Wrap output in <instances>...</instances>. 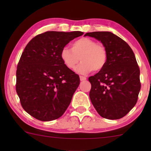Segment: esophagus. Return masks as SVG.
I'll return each mask as SVG.
<instances>
[{"label": "esophagus", "mask_w": 151, "mask_h": 151, "mask_svg": "<svg viewBox=\"0 0 151 151\" xmlns=\"http://www.w3.org/2000/svg\"><path fill=\"white\" fill-rule=\"evenodd\" d=\"M79 78H80V80L81 81H85L86 79V78L85 77H83V76H80L79 77Z\"/></svg>", "instance_id": "34e87169"}]
</instances>
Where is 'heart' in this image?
<instances>
[{"mask_svg":"<svg viewBox=\"0 0 151 151\" xmlns=\"http://www.w3.org/2000/svg\"><path fill=\"white\" fill-rule=\"evenodd\" d=\"M60 58L64 65L70 70H74L79 63L82 61L76 69L79 74H86L93 70L99 71L105 67L107 61V52L106 48L92 39L82 37L74 41L72 49L62 48Z\"/></svg>","mask_w":151,"mask_h":151,"instance_id":"heart-1","label":"heart"}]
</instances>
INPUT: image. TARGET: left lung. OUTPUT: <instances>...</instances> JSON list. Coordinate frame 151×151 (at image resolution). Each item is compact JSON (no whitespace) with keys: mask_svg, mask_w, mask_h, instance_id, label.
<instances>
[{"mask_svg":"<svg viewBox=\"0 0 151 151\" xmlns=\"http://www.w3.org/2000/svg\"><path fill=\"white\" fill-rule=\"evenodd\" d=\"M84 36L101 41L107 52L105 67L89 78L91 103L105 119L125 116L136 105L141 89L139 67L132 49L111 32H87Z\"/></svg>","mask_w":151,"mask_h":151,"instance_id":"left-lung-1","label":"left lung"}]
</instances>
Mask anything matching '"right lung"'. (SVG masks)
<instances>
[{
    "instance_id": "obj_1",
    "label": "right lung",
    "mask_w": 151,
    "mask_h": 151,
    "mask_svg": "<svg viewBox=\"0 0 151 151\" xmlns=\"http://www.w3.org/2000/svg\"><path fill=\"white\" fill-rule=\"evenodd\" d=\"M80 31H47L35 36L22 52L16 71V91L22 108L40 121L61 117L80 79L67 68L60 52Z\"/></svg>"
}]
</instances>
